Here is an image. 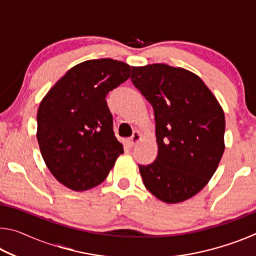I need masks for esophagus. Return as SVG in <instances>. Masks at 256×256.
Listing matches in <instances>:
<instances>
[{"label": "esophagus", "mask_w": 256, "mask_h": 256, "mask_svg": "<svg viewBox=\"0 0 256 256\" xmlns=\"http://www.w3.org/2000/svg\"><path fill=\"white\" fill-rule=\"evenodd\" d=\"M142 138V134L138 132V131H134L133 132V136L128 138V144L131 146H134L136 144H138V141H140Z\"/></svg>", "instance_id": "esophagus-1"}]
</instances>
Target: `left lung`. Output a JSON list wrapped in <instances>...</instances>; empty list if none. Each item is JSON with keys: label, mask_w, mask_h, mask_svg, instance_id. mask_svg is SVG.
<instances>
[{"label": "left lung", "mask_w": 256, "mask_h": 256, "mask_svg": "<svg viewBox=\"0 0 256 256\" xmlns=\"http://www.w3.org/2000/svg\"><path fill=\"white\" fill-rule=\"evenodd\" d=\"M131 79L154 110L158 156L138 166L160 201L188 200L209 183L224 151V112L196 73L167 64L132 66Z\"/></svg>", "instance_id": "1"}]
</instances>
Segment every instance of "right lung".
Instances as JSON below:
<instances>
[{
    "label": "right lung",
    "mask_w": 256,
    "mask_h": 256,
    "mask_svg": "<svg viewBox=\"0 0 256 256\" xmlns=\"http://www.w3.org/2000/svg\"><path fill=\"white\" fill-rule=\"evenodd\" d=\"M130 73L131 66L120 60H84L71 68L40 102L38 144L47 168L66 188L82 192L102 183L123 154L106 96Z\"/></svg>",
    "instance_id": "obj_1"
}]
</instances>
